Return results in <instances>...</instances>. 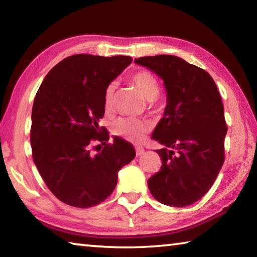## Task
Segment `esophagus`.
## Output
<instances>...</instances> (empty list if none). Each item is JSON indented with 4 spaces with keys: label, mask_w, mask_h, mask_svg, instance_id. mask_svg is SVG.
<instances>
[{
    "label": "esophagus",
    "mask_w": 257,
    "mask_h": 257,
    "mask_svg": "<svg viewBox=\"0 0 257 257\" xmlns=\"http://www.w3.org/2000/svg\"><path fill=\"white\" fill-rule=\"evenodd\" d=\"M136 154L137 155H142V154H144V152H145V150H144V147H142V146H136Z\"/></svg>",
    "instance_id": "1"
}]
</instances>
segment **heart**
I'll list each match as a JSON object with an SVG mask.
<instances>
[{
  "instance_id": "obj_1",
  "label": "heart",
  "mask_w": 257,
  "mask_h": 257,
  "mask_svg": "<svg viewBox=\"0 0 257 257\" xmlns=\"http://www.w3.org/2000/svg\"><path fill=\"white\" fill-rule=\"evenodd\" d=\"M129 79L141 90L143 96L149 99L151 106L160 105L161 103L158 96L160 95L161 88L158 78L153 73L147 70H139L134 72ZM116 87H118V84L115 81H111L104 92V104L108 111L114 107ZM149 128L150 125L146 120L132 118V116H122L112 123L113 134L133 143L142 142L145 137V134L149 132Z\"/></svg>"
}]
</instances>
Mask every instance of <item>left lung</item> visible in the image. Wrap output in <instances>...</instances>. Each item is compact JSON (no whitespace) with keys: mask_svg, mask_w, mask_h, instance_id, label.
Here are the masks:
<instances>
[{"mask_svg":"<svg viewBox=\"0 0 257 257\" xmlns=\"http://www.w3.org/2000/svg\"><path fill=\"white\" fill-rule=\"evenodd\" d=\"M162 78L168 92L164 116L153 139L162 160L147 184L160 203L182 207L197 202L214 184L224 162L227 123L219 89L210 73L178 56L135 59Z\"/></svg>","mask_w":257,"mask_h":257,"instance_id":"obj_1","label":"left lung"}]
</instances>
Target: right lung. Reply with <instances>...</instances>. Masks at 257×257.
Wrapping results in <instances>:
<instances>
[{
	"label": "right lung",
	"instance_id": "add662e5",
	"mask_svg": "<svg viewBox=\"0 0 257 257\" xmlns=\"http://www.w3.org/2000/svg\"><path fill=\"white\" fill-rule=\"evenodd\" d=\"M132 61L123 55L68 56L37 90L30 128L33 160L52 194L67 205L87 208L105 201L118 171L136 155L123 138L107 143V132L98 125L106 86Z\"/></svg>",
	"mask_w": 257,
	"mask_h": 257
}]
</instances>
